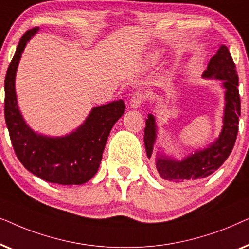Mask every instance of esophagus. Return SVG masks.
<instances>
[{"instance_id":"34e87169","label":"esophagus","mask_w":249,"mask_h":249,"mask_svg":"<svg viewBox=\"0 0 249 249\" xmlns=\"http://www.w3.org/2000/svg\"><path fill=\"white\" fill-rule=\"evenodd\" d=\"M144 101H145L144 93H142V91H135L130 98V107L138 108Z\"/></svg>"}]
</instances>
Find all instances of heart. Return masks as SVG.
Returning a JSON list of instances; mask_svg holds the SVG:
<instances>
[{"instance_id": "heart-1", "label": "heart", "mask_w": 249, "mask_h": 249, "mask_svg": "<svg viewBox=\"0 0 249 249\" xmlns=\"http://www.w3.org/2000/svg\"><path fill=\"white\" fill-rule=\"evenodd\" d=\"M155 57H156V56H153V59H155Z\"/></svg>"}]
</instances>
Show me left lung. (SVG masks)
<instances>
[{
    "mask_svg": "<svg viewBox=\"0 0 249 249\" xmlns=\"http://www.w3.org/2000/svg\"><path fill=\"white\" fill-rule=\"evenodd\" d=\"M203 77L222 80V86L226 89L222 130L219 138L209 145V147L196 151L181 161L158 154L155 161L156 170L159 176L166 181L190 182L212 175L229 158L236 142L240 117V97L236 64L227 46H221L215 55L210 60ZM155 139V119L152 114H148L144 129V142L148 159L152 156Z\"/></svg>",
    "mask_w": 249,
    "mask_h": 249,
    "instance_id": "1",
    "label": "left lung"
}]
</instances>
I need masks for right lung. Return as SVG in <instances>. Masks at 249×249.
Wrapping results in <instances>:
<instances>
[{"mask_svg":"<svg viewBox=\"0 0 249 249\" xmlns=\"http://www.w3.org/2000/svg\"><path fill=\"white\" fill-rule=\"evenodd\" d=\"M38 32L27 30L17 47L4 81V115L17 158L33 175L59 185H81L93 178L100 168L105 144L115 122L124 113L122 100L94 107L76 131L64 137H47L26 124L15 88L16 72L26 44Z\"/></svg>","mask_w":249,"mask_h":249,"instance_id":"right-lung-1","label":"right lung"}]
</instances>
